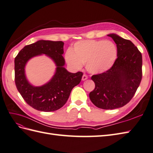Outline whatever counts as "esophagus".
Masks as SVG:
<instances>
[{"mask_svg":"<svg viewBox=\"0 0 153 153\" xmlns=\"http://www.w3.org/2000/svg\"><path fill=\"white\" fill-rule=\"evenodd\" d=\"M87 79H88V77H87V75H85V74H83V76H82V80H83V81H85V80Z\"/></svg>","mask_w":153,"mask_h":153,"instance_id":"34e87169","label":"esophagus"}]
</instances>
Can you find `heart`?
<instances>
[{
    "instance_id": "b5f03b06",
    "label": "heart",
    "mask_w": 153,
    "mask_h": 153,
    "mask_svg": "<svg viewBox=\"0 0 153 153\" xmlns=\"http://www.w3.org/2000/svg\"><path fill=\"white\" fill-rule=\"evenodd\" d=\"M117 50L114 42L105 40H83L76 42L72 50L65 53L68 65L80 70L83 65L92 74H102L110 69L117 59Z\"/></svg>"
}]
</instances>
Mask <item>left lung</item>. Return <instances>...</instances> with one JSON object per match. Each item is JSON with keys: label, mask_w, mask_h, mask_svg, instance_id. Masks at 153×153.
Wrapping results in <instances>:
<instances>
[{"label": "left lung", "mask_w": 153, "mask_h": 153, "mask_svg": "<svg viewBox=\"0 0 153 153\" xmlns=\"http://www.w3.org/2000/svg\"><path fill=\"white\" fill-rule=\"evenodd\" d=\"M107 36L116 44L117 58L107 72L92 76L95 88L89 97L97 107L111 110L123 107L134 96L142 77V56L131 41L116 33Z\"/></svg>", "instance_id": "8db88e82"}]
</instances>
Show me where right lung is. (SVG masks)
Masks as SVG:
<instances>
[{
    "mask_svg": "<svg viewBox=\"0 0 153 153\" xmlns=\"http://www.w3.org/2000/svg\"><path fill=\"white\" fill-rule=\"evenodd\" d=\"M64 42L39 40L25 46L15 58V81L19 93L30 106L39 111L52 112L61 108L67 101L72 88L80 83L83 73H71L64 66ZM46 54L56 66L51 79L39 87L31 84L25 74L27 62L31 58Z\"/></svg>",
    "mask_w": 153,
    "mask_h": 153,
    "instance_id": "obj_1",
    "label": "right lung"
}]
</instances>
